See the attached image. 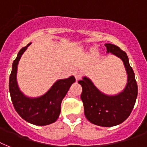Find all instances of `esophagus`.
Returning a JSON list of instances; mask_svg holds the SVG:
<instances>
[{"instance_id":"obj_1","label":"esophagus","mask_w":147,"mask_h":147,"mask_svg":"<svg viewBox=\"0 0 147 147\" xmlns=\"http://www.w3.org/2000/svg\"><path fill=\"white\" fill-rule=\"evenodd\" d=\"M74 76H75V78H76V81H78V80L81 79V78H82V73L81 72H79V71H75L74 72Z\"/></svg>"}]
</instances>
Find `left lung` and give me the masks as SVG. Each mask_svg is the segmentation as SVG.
<instances>
[{"label":"left lung","mask_w":147,"mask_h":147,"mask_svg":"<svg viewBox=\"0 0 147 147\" xmlns=\"http://www.w3.org/2000/svg\"><path fill=\"white\" fill-rule=\"evenodd\" d=\"M107 53H111L123 62L127 73V83L123 90L115 95L101 92L87 76L78 82L82 87L81 99L84 103V115L88 121L102 127H113L128 118L138 96L135 76L125 51L112 44H106Z\"/></svg>","instance_id":"left-lung-1"}]
</instances>
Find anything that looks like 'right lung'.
Masks as SVG:
<instances>
[{"instance_id":"1","label":"right lung","mask_w":147,"mask_h":147,"mask_svg":"<svg viewBox=\"0 0 147 147\" xmlns=\"http://www.w3.org/2000/svg\"><path fill=\"white\" fill-rule=\"evenodd\" d=\"M31 45L32 43H29L22 47L13 63L9 76V90L13 107L18 114L32 125L44 126L53 123L59 118L62 100L71 84L76 82V78L71 76L67 78L57 80L45 94L38 97L25 95L18 85L17 67L22 54Z\"/></svg>"}]
</instances>
